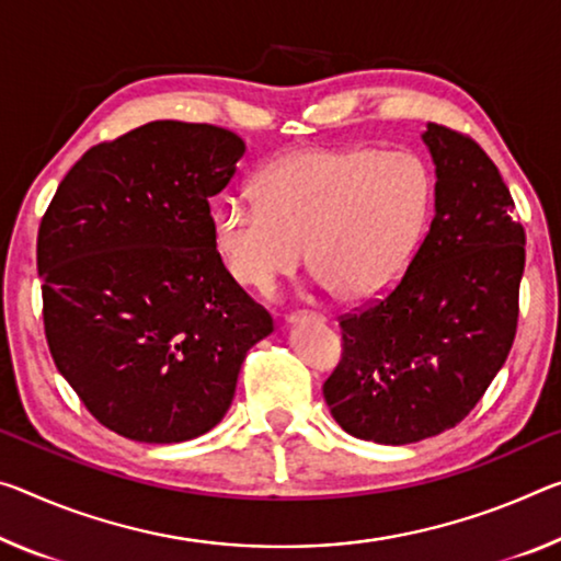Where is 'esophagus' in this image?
<instances>
[{"instance_id":"34e87169","label":"esophagus","mask_w":561,"mask_h":561,"mask_svg":"<svg viewBox=\"0 0 561 561\" xmlns=\"http://www.w3.org/2000/svg\"><path fill=\"white\" fill-rule=\"evenodd\" d=\"M305 322L324 324L327 319L322 314H312V312H291V314H287V324H305Z\"/></svg>"}]
</instances>
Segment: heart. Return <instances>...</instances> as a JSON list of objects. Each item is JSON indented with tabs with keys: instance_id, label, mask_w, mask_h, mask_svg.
Instances as JSON below:
<instances>
[{
	"instance_id": "1",
	"label": "heart",
	"mask_w": 561,
	"mask_h": 561,
	"mask_svg": "<svg viewBox=\"0 0 561 561\" xmlns=\"http://www.w3.org/2000/svg\"><path fill=\"white\" fill-rule=\"evenodd\" d=\"M434 182L416 152L312 147L256 176V199H225L211 242L237 284L270 295L309 249L314 272L344 299H369L412 264L430 221Z\"/></svg>"
}]
</instances>
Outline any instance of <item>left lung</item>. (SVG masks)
<instances>
[{
    "label": "left lung",
    "mask_w": 561,
    "mask_h": 561,
    "mask_svg": "<svg viewBox=\"0 0 561 561\" xmlns=\"http://www.w3.org/2000/svg\"><path fill=\"white\" fill-rule=\"evenodd\" d=\"M434 219L392 289L340 317L342 359L322 392L357 439L412 444L472 412L512 350L524 227L472 137L430 122Z\"/></svg>",
    "instance_id": "1"
}]
</instances>
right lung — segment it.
<instances>
[{
  "label": "right lung",
  "mask_w": 561,
  "mask_h": 561,
  "mask_svg": "<svg viewBox=\"0 0 561 561\" xmlns=\"http://www.w3.org/2000/svg\"><path fill=\"white\" fill-rule=\"evenodd\" d=\"M244 141L215 124L149 122L87 149L37 237L44 334L59 375L119 437L174 444L221 422L272 317L229 277L209 197Z\"/></svg>",
  "instance_id": "1"
}]
</instances>
